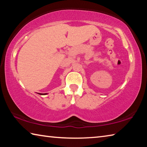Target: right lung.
<instances>
[{
	"label": "right lung",
	"mask_w": 147,
	"mask_h": 147,
	"mask_svg": "<svg viewBox=\"0 0 147 147\" xmlns=\"http://www.w3.org/2000/svg\"><path fill=\"white\" fill-rule=\"evenodd\" d=\"M38 94H41V95H43V94H47V93H38Z\"/></svg>",
	"instance_id": "1"
}]
</instances>
